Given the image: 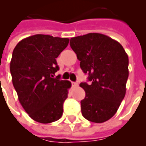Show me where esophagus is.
<instances>
[{"label": "esophagus", "instance_id": "esophagus-1", "mask_svg": "<svg viewBox=\"0 0 146 146\" xmlns=\"http://www.w3.org/2000/svg\"><path fill=\"white\" fill-rule=\"evenodd\" d=\"M72 86H73V87H76V86H78V82H72Z\"/></svg>", "mask_w": 146, "mask_h": 146}]
</instances>
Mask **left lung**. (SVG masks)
<instances>
[{"label":"left lung","mask_w":146,"mask_h":146,"mask_svg":"<svg viewBox=\"0 0 146 146\" xmlns=\"http://www.w3.org/2000/svg\"><path fill=\"white\" fill-rule=\"evenodd\" d=\"M70 47L91 81L80 84L86 94L80 102L83 116L91 122H106L116 114L125 96L127 54L119 42L97 33L71 38Z\"/></svg>","instance_id":"obj_1"}]
</instances>
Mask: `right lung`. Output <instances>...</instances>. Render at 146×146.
I'll use <instances>...</instances> for the list:
<instances>
[{
    "instance_id": "right-lung-1",
    "label": "right lung",
    "mask_w": 146,
    "mask_h": 146,
    "mask_svg": "<svg viewBox=\"0 0 146 146\" xmlns=\"http://www.w3.org/2000/svg\"><path fill=\"white\" fill-rule=\"evenodd\" d=\"M70 39L36 34L23 39L12 52L10 72L19 101L36 122L60 119L71 83L54 78L58 70L56 58Z\"/></svg>"
}]
</instances>
